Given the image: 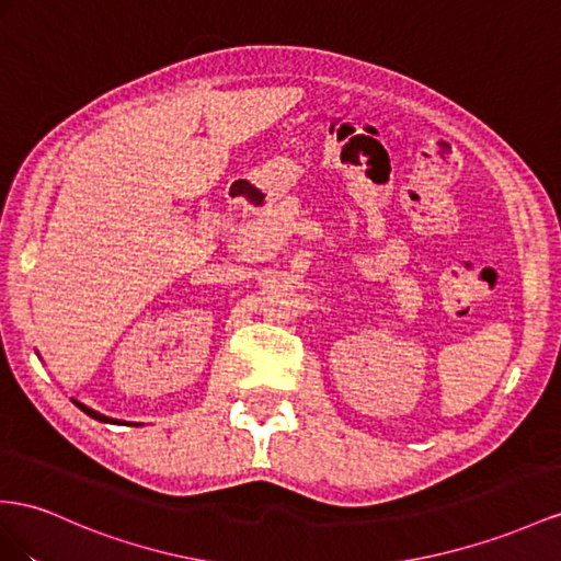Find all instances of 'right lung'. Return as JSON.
I'll return each mask as SVG.
<instances>
[{
    "mask_svg": "<svg viewBox=\"0 0 561 561\" xmlns=\"http://www.w3.org/2000/svg\"><path fill=\"white\" fill-rule=\"evenodd\" d=\"M73 403L84 412V414H90L92 420H96V422H104V424H127V422H121V420H113V417H106V414H102V412H96V410H92V408H88L84 403H78V400H73ZM133 424V422H130ZM135 426H139V424H135Z\"/></svg>",
    "mask_w": 561,
    "mask_h": 561,
    "instance_id": "right-lung-1",
    "label": "right lung"
}]
</instances>
